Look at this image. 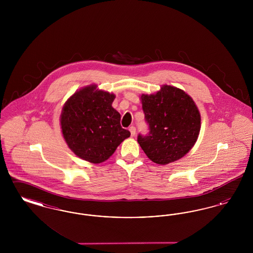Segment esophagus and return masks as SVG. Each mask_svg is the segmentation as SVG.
Segmentation results:
<instances>
[{
    "mask_svg": "<svg viewBox=\"0 0 253 253\" xmlns=\"http://www.w3.org/2000/svg\"><path fill=\"white\" fill-rule=\"evenodd\" d=\"M129 131L131 132V135H132V136H134V134H135V127L131 126V127L129 128Z\"/></svg>",
    "mask_w": 253,
    "mask_h": 253,
    "instance_id": "1",
    "label": "esophagus"
}]
</instances>
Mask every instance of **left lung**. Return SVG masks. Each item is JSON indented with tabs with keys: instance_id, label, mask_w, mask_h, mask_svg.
Listing matches in <instances>:
<instances>
[{
	"instance_id": "8db88e82",
	"label": "left lung",
	"mask_w": 253,
	"mask_h": 253,
	"mask_svg": "<svg viewBox=\"0 0 253 253\" xmlns=\"http://www.w3.org/2000/svg\"><path fill=\"white\" fill-rule=\"evenodd\" d=\"M140 98L149 132L139 133L137 142L146 156L166 165L188 154L201 128L200 113L193 98L170 85H162L156 94H142Z\"/></svg>"
}]
</instances>
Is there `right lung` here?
I'll use <instances>...</instances> for the list:
<instances>
[{
	"mask_svg": "<svg viewBox=\"0 0 253 253\" xmlns=\"http://www.w3.org/2000/svg\"><path fill=\"white\" fill-rule=\"evenodd\" d=\"M115 95L89 85L65 102L60 115L62 135L73 153L98 164L131 135L121 127V114L112 107Z\"/></svg>",
	"mask_w": 253,
	"mask_h": 253,
	"instance_id": "1",
	"label": "right lung"
}]
</instances>
